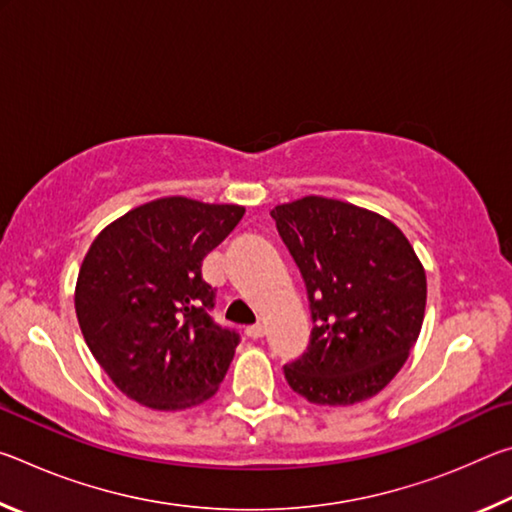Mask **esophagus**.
<instances>
[{
  "label": "esophagus",
  "instance_id": "esophagus-1",
  "mask_svg": "<svg viewBox=\"0 0 512 512\" xmlns=\"http://www.w3.org/2000/svg\"><path fill=\"white\" fill-rule=\"evenodd\" d=\"M246 336H248V339H253V341H257V339H262V336H264V327H262V325H253V327H246Z\"/></svg>",
  "mask_w": 512,
  "mask_h": 512
}]
</instances>
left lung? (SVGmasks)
I'll list each match as a JSON object with an SVG mask.
<instances>
[{"mask_svg":"<svg viewBox=\"0 0 512 512\" xmlns=\"http://www.w3.org/2000/svg\"><path fill=\"white\" fill-rule=\"evenodd\" d=\"M307 284L314 332L284 377L311 404L350 406L391 384L418 341L427 273L393 221L302 196L271 210Z\"/></svg>","mask_w":512,"mask_h":512,"instance_id":"obj_1","label":"left lung"}]
</instances>
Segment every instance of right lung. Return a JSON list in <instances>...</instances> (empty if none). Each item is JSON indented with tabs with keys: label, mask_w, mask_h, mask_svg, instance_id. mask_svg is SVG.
I'll return each mask as SVG.
<instances>
[{
	"label": "right lung",
	"mask_w": 512,
	"mask_h": 512,
	"mask_svg": "<svg viewBox=\"0 0 512 512\" xmlns=\"http://www.w3.org/2000/svg\"><path fill=\"white\" fill-rule=\"evenodd\" d=\"M246 207L164 196L112 221L83 257L74 307L92 357L121 393L185 411L219 391L239 336L212 323L203 257Z\"/></svg>",
	"instance_id": "right-lung-1"
}]
</instances>
